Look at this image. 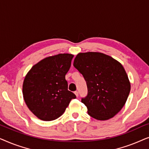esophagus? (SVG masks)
I'll return each mask as SVG.
<instances>
[{
	"mask_svg": "<svg viewBox=\"0 0 149 149\" xmlns=\"http://www.w3.org/2000/svg\"><path fill=\"white\" fill-rule=\"evenodd\" d=\"M74 94L76 95V96H77V97H78V96H79V92H78V91H74Z\"/></svg>",
	"mask_w": 149,
	"mask_h": 149,
	"instance_id": "obj_1",
	"label": "esophagus"
}]
</instances>
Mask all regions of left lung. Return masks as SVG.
<instances>
[{"mask_svg": "<svg viewBox=\"0 0 149 149\" xmlns=\"http://www.w3.org/2000/svg\"><path fill=\"white\" fill-rule=\"evenodd\" d=\"M73 66L87 83L88 93L81 102L89 115L100 121L115 117L125 105L131 89L121 63L102 53L86 52L77 55Z\"/></svg>", "mask_w": 149, "mask_h": 149, "instance_id": "obj_1", "label": "left lung"}]
</instances>
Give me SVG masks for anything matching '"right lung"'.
I'll return each instance as SVG.
<instances>
[{
    "label": "right lung",
    "mask_w": 149,
    "mask_h": 149,
    "mask_svg": "<svg viewBox=\"0 0 149 149\" xmlns=\"http://www.w3.org/2000/svg\"><path fill=\"white\" fill-rule=\"evenodd\" d=\"M74 55L60 54L36 63L26 74L22 86L30 111L42 121H49L63 115L76 95L68 90L65 76Z\"/></svg>",
    "instance_id": "add662e5"
}]
</instances>
